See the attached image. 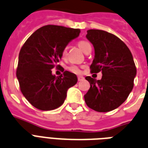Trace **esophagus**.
<instances>
[{"mask_svg": "<svg viewBox=\"0 0 148 148\" xmlns=\"http://www.w3.org/2000/svg\"><path fill=\"white\" fill-rule=\"evenodd\" d=\"M84 79V77L83 76H78V80L79 81H82V80Z\"/></svg>", "mask_w": 148, "mask_h": 148, "instance_id": "esophagus-1", "label": "esophagus"}]
</instances>
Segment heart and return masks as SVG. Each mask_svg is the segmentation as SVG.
Wrapping results in <instances>:
<instances>
[{"mask_svg":"<svg viewBox=\"0 0 148 148\" xmlns=\"http://www.w3.org/2000/svg\"><path fill=\"white\" fill-rule=\"evenodd\" d=\"M78 45H79L80 49H81L83 52H85L86 50L88 48L91 47L90 43L86 42V41H80V42H78ZM66 56H67V49H66V48H64V49H62V56L63 58H65V57H66ZM68 69L70 71V72H72V73H75V74H80L81 72H82L80 67L75 66V65H72V66H70L68 68Z\"/></svg>","mask_w":148,"mask_h":148,"instance_id":"obj_1","label":"heart"}]
</instances>
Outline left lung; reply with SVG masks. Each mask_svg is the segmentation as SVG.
Wrapping results in <instances>:
<instances>
[{
  "label": "left lung",
  "instance_id": "left-lung-1",
  "mask_svg": "<svg viewBox=\"0 0 148 148\" xmlns=\"http://www.w3.org/2000/svg\"><path fill=\"white\" fill-rule=\"evenodd\" d=\"M86 38L94 47L91 73L102 72L100 80L86 76L90 90L84 96L90 108L109 112L121 106L134 87L137 69L130 49L116 35L103 30L87 31Z\"/></svg>",
  "mask_w": 148,
  "mask_h": 148
}]
</instances>
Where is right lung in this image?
I'll use <instances>...</instances> for the list:
<instances>
[{"mask_svg":"<svg viewBox=\"0 0 148 148\" xmlns=\"http://www.w3.org/2000/svg\"><path fill=\"white\" fill-rule=\"evenodd\" d=\"M79 33L77 28L45 25L35 31L21 47L16 75L22 94L35 108H58L63 104L67 90L76 84L74 73L65 71L56 76L51 69L60 66L58 62L62 49Z\"/></svg>","mask_w":148,"mask_h":148,"instance_id":"add662e5","label":"right lung"}]
</instances>
